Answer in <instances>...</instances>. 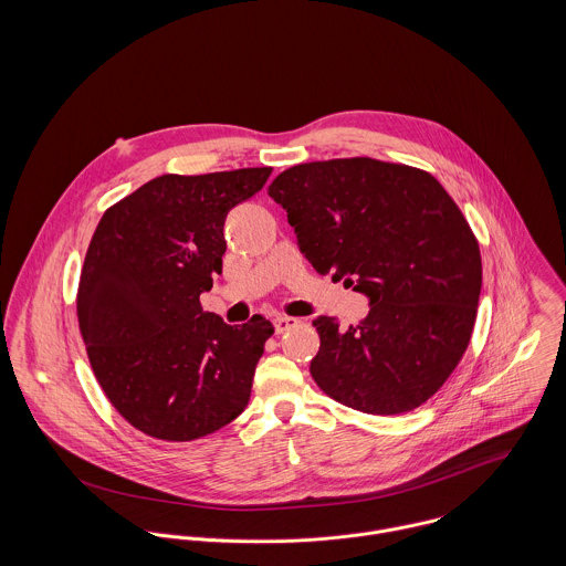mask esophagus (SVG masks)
Instances as JSON below:
<instances>
[{"label":"esophagus","instance_id":"34e87169","mask_svg":"<svg viewBox=\"0 0 566 566\" xmlns=\"http://www.w3.org/2000/svg\"><path fill=\"white\" fill-rule=\"evenodd\" d=\"M298 324V318H292V316H276L274 318V328L276 333H283V331H290Z\"/></svg>","mask_w":566,"mask_h":566}]
</instances>
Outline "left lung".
Listing matches in <instances>:
<instances>
[{
  "label": "left lung",
  "instance_id": "obj_1",
  "mask_svg": "<svg viewBox=\"0 0 566 566\" xmlns=\"http://www.w3.org/2000/svg\"><path fill=\"white\" fill-rule=\"evenodd\" d=\"M268 196L314 270L370 301L361 323L314 321L318 388L377 416L431 399L471 342L482 292L480 243L444 187L424 169L355 157L294 165Z\"/></svg>",
  "mask_w": 566,
  "mask_h": 566
}]
</instances>
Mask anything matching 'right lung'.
<instances>
[{"label":"right lung","mask_w":566,"mask_h":566,"mask_svg":"<svg viewBox=\"0 0 566 566\" xmlns=\"http://www.w3.org/2000/svg\"><path fill=\"white\" fill-rule=\"evenodd\" d=\"M270 171L163 174L108 207L91 238L76 298L86 355L106 399L150 438L198 440L248 405L274 326L224 324L200 294L222 272L229 211Z\"/></svg>","instance_id":"add662e5"}]
</instances>
